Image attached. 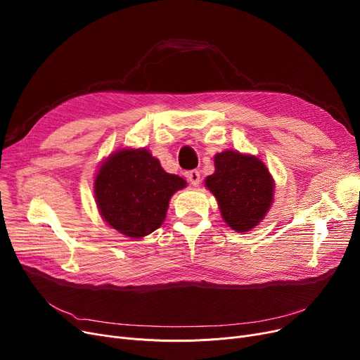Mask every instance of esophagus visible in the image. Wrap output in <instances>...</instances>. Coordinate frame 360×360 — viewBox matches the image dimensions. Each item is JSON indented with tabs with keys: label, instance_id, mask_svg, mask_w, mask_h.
I'll list each match as a JSON object with an SVG mask.
<instances>
[{
	"label": "esophagus",
	"instance_id": "obj_1",
	"mask_svg": "<svg viewBox=\"0 0 360 360\" xmlns=\"http://www.w3.org/2000/svg\"><path fill=\"white\" fill-rule=\"evenodd\" d=\"M186 178H188V181H190V184L194 185V186H198L200 182H201V176H200L198 170H191V172H188Z\"/></svg>",
	"mask_w": 360,
	"mask_h": 360
}]
</instances>
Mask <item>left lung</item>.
<instances>
[{
  "label": "left lung",
  "instance_id": "left-lung-1",
  "mask_svg": "<svg viewBox=\"0 0 360 360\" xmlns=\"http://www.w3.org/2000/svg\"><path fill=\"white\" fill-rule=\"evenodd\" d=\"M214 174L205 186L216 197L223 220L236 232H248L273 204L274 181L258 158L226 150L214 156Z\"/></svg>",
  "mask_w": 360,
  "mask_h": 360
}]
</instances>
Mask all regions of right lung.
Returning a JSON list of instances; mask_svg holds the SVG:
<instances>
[{"instance_id": "right-lung-1", "label": "right lung", "mask_w": 360, "mask_h": 360, "mask_svg": "<svg viewBox=\"0 0 360 360\" xmlns=\"http://www.w3.org/2000/svg\"><path fill=\"white\" fill-rule=\"evenodd\" d=\"M185 186V179L165 172L148 150L122 148L101 165L94 198L109 226L140 239L160 228L170 197Z\"/></svg>"}]
</instances>
